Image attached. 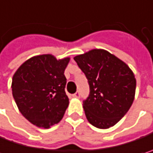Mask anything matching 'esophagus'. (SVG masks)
I'll return each instance as SVG.
<instances>
[{
	"label": "esophagus",
	"instance_id": "1",
	"mask_svg": "<svg viewBox=\"0 0 153 153\" xmlns=\"http://www.w3.org/2000/svg\"><path fill=\"white\" fill-rule=\"evenodd\" d=\"M79 95H80L79 92H76L75 94H72V96H73V97H74V98H79Z\"/></svg>",
	"mask_w": 153,
	"mask_h": 153
}]
</instances>
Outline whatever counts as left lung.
<instances>
[{
    "mask_svg": "<svg viewBox=\"0 0 153 153\" xmlns=\"http://www.w3.org/2000/svg\"><path fill=\"white\" fill-rule=\"evenodd\" d=\"M74 59L89 84V95L83 102L88 121L99 129L114 126L134 101L136 79L131 69L102 49L91 50Z\"/></svg>",
    "mask_w": 153,
    "mask_h": 153,
    "instance_id": "1",
    "label": "left lung"
}]
</instances>
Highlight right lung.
Returning <instances> with one entry per match:
<instances>
[{
	"instance_id": "obj_1",
	"label": "right lung",
	"mask_w": 153,
	"mask_h": 153,
	"mask_svg": "<svg viewBox=\"0 0 153 153\" xmlns=\"http://www.w3.org/2000/svg\"><path fill=\"white\" fill-rule=\"evenodd\" d=\"M70 58L57 59L51 54L26 60L12 79V94L22 115L32 124L48 129L64 117L69 104L64 74Z\"/></svg>"
}]
</instances>
